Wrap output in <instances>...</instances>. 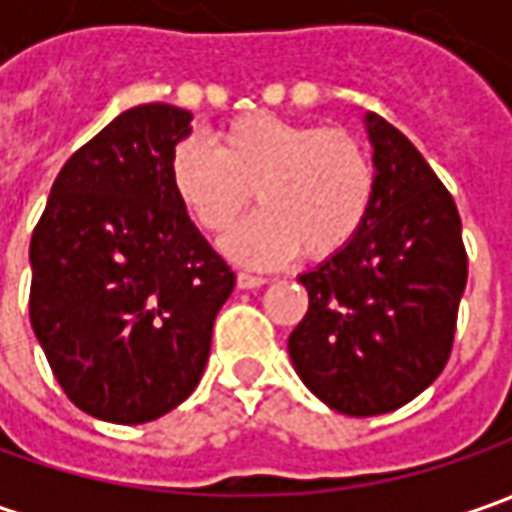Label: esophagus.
<instances>
[{
	"mask_svg": "<svg viewBox=\"0 0 512 512\" xmlns=\"http://www.w3.org/2000/svg\"><path fill=\"white\" fill-rule=\"evenodd\" d=\"M267 279L265 276H256V273H236V285L242 287V290H253V287H262Z\"/></svg>",
	"mask_w": 512,
	"mask_h": 512,
	"instance_id": "obj_1",
	"label": "esophagus"
}]
</instances>
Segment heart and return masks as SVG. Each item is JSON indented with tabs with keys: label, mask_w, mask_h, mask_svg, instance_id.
Here are the masks:
<instances>
[{
	"label": "heart",
	"mask_w": 512,
	"mask_h": 512,
	"mask_svg": "<svg viewBox=\"0 0 512 512\" xmlns=\"http://www.w3.org/2000/svg\"><path fill=\"white\" fill-rule=\"evenodd\" d=\"M170 185L205 233H227L253 190L262 210L225 242L242 265L330 259L356 239L373 205L376 168L344 130H322L273 113H245L213 133V150L182 142L170 156Z\"/></svg>",
	"instance_id": "heart-1"
}]
</instances>
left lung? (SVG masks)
Wrapping results in <instances>:
<instances>
[{"mask_svg": "<svg viewBox=\"0 0 512 512\" xmlns=\"http://www.w3.org/2000/svg\"><path fill=\"white\" fill-rule=\"evenodd\" d=\"M376 190L350 245L299 276L310 305L287 353L313 396L344 416H382L436 382L467 285L462 219L413 142L364 116Z\"/></svg>", "mask_w": 512, "mask_h": 512, "instance_id": "obj_1", "label": "left lung"}]
</instances>
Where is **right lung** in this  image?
<instances>
[{
    "instance_id": "1",
    "label": "right lung",
    "mask_w": 512,
    "mask_h": 512,
    "mask_svg": "<svg viewBox=\"0 0 512 512\" xmlns=\"http://www.w3.org/2000/svg\"><path fill=\"white\" fill-rule=\"evenodd\" d=\"M190 113L150 102L76 150L30 239V325L68 399L145 424L196 390L236 276L190 222L170 156Z\"/></svg>"
}]
</instances>
